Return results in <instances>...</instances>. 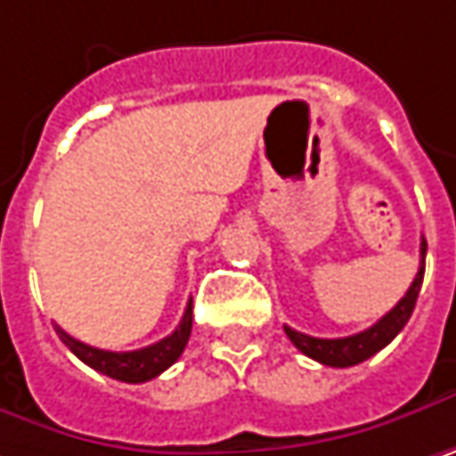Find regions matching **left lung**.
<instances>
[{
	"label": "left lung",
	"instance_id": "8db88e82",
	"mask_svg": "<svg viewBox=\"0 0 456 456\" xmlns=\"http://www.w3.org/2000/svg\"><path fill=\"white\" fill-rule=\"evenodd\" d=\"M423 271H426V240H420V268L415 273L411 289L379 322H374L363 333L348 335V338H312V335L299 333V330H291L289 325L283 330L289 335V340L314 362L325 363V366H338V369L356 366V363L371 359L377 351H382L389 340H395V335L405 328V322L411 320L415 309V299H418V291L423 283Z\"/></svg>",
	"mask_w": 456,
	"mask_h": 456
}]
</instances>
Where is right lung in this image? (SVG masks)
I'll return each mask as SVG.
<instances>
[{"instance_id": "right-lung-1", "label": "right lung", "mask_w": 456, "mask_h": 456, "mask_svg": "<svg viewBox=\"0 0 456 456\" xmlns=\"http://www.w3.org/2000/svg\"><path fill=\"white\" fill-rule=\"evenodd\" d=\"M191 328H193V299H188L185 314H183L180 325L173 330V335L151 343L147 348H139V351H121V354L118 351H102V348H94V346H87V343L71 338L59 325H56V333L69 351L79 362L87 363L90 369L110 377V379H118V382L139 385V382H149V379L159 377L165 369H170L180 359V354L188 346Z\"/></svg>"}]
</instances>
